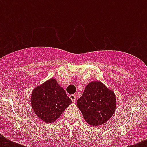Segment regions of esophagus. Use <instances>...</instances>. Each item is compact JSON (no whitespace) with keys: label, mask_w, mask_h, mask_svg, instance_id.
<instances>
[{"label":"esophagus","mask_w":147,"mask_h":147,"mask_svg":"<svg viewBox=\"0 0 147 147\" xmlns=\"http://www.w3.org/2000/svg\"><path fill=\"white\" fill-rule=\"evenodd\" d=\"M69 98H71V100H72L73 102H75V101H76V96L75 95V94H70V95H69Z\"/></svg>","instance_id":"esophagus-1"}]
</instances>
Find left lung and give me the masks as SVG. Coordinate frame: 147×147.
<instances>
[{
	"label": "left lung",
	"mask_w": 147,
	"mask_h": 147,
	"mask_svg": "<svg viewBox=\"0 0 147 147\" xmlns=\"http://www.w3.org/2000/svg\"><path fill=\"white\" fill-rule=\"evenodd\" d=\"M77 106L85 121L94 127L101 125L112 117L116 109V97L100 82H92L85 87Z\"/></svg>",
	"instance_id": "1"
}]
</instances>
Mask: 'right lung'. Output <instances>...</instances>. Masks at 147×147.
<instances>
[{
    "label": "right lung",
    "instance_id": "right-lung-1",
    "mask_svg": "<svg viewBox=\"0 0 147 147\" xmlns=\"http://www.w3.org/2000/svg\"><path fill=\"white\" fill-rule=\"evenodd\" d=\"M71 103V100L55 78L45 82L32 92V107L35 114L46 123L57 120Z\"/></svg>",
    "mask_w": 147,
    "mask_h": 147
}]
</instances>
